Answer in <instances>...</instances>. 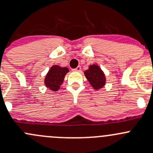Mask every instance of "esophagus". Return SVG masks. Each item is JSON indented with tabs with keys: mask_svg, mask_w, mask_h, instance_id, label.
I'll return each instance as SVG.
<instances>
[{
	"mask_svg": "<svg viewBox=\"0 0 153 153\" xmlns=\"http://www.w3.org/2000/svg\"><path fill=\"white\" fill-rule=\"evenodd\" d=\"M81 66H78V67H77L76 68L74 69L73 71H75V72H80V71H81Z\"/></svg>",
	"mask_w": 153,
	"mask_h": 153,
	"instance_id": "34e87169",
	"label": "esophagus"
}]
</instances>
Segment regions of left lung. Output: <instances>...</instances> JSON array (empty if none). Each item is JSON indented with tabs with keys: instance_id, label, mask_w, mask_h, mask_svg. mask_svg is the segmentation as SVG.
<instances>
[{
	"instance_id": "left-lung-1",
	"label": "left lung",
	"mask_w": 153,
	"mask_h": 153,
	"mask_svg": "<svg viewBox=\"0 0 153 153\" xmlns=\"http://www.w3.org/2000/svg\"><path fill=\"white\" fill-rule=\"evenodd\" d=\"M86 79L95 90L103 87L105 84V76L103 71L97 64H92L84 72Z\"/></svg>"
}]
</instances>
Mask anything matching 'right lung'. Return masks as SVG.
I'll return each mask as SVG.
<instances>
[{
  "mask_svg": "<svg viewBox=\"0 0 153 153\" xmlns=\"http://www.w3.org/2000/svg\"><path fill=\"white\" fill-rule=\"evenodd\" d=\"M68 72L69 69L67 67H62L59 65L51 67L45 78L44 82L46 87L49 88L51 91H58Z\"/></svg>",
  "mask_w": 153,
  "mask_h": 153,
  "instance_id": "obj_1",
  "label": "right lung"
}]
</instances>
